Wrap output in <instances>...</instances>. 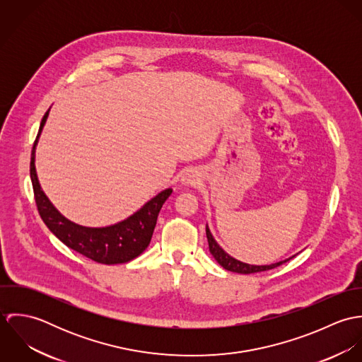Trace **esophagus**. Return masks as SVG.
<instances>
[{"instance_id": "1", "label": "esophagus", "mask_w": 362, "mask_h": 362, "mask_svg": "<svg viewBox=\"0 0 362 362\" xmlns=\"http://www.w3.org/2000/svg\"><path fill=\"white\" fill-rule=\"evenodd\" d=\"M199 181L198 174L194 170H187L182 175H181V182L184 185H195Z\"/></svg>"}]
</instances>
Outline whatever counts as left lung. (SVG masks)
I'll use <instances>...</instances> for the list:
<instances>
[{
    "instance_id": "1",
    "label": "left lung",
    "mask_w": 362,
    "mask_h": 362,
    "mask_svg": "<svg viewBox=\"0 0 362 362\" xmlns=\"http://www.w3.org/2000/svg\"><path fill=\"white\" fill-rule=\"evenodd\" d=\"M206 237L207 243H209V251H210V254L213 255V258L217 260V263H218L220 266H223L226 270L235 272V273H241V274H250V273H258V272L270 270V269H274V267H277V266H280V264L286 263L287 260H290V259H293L296 257V255H294V257H291V258L284 259V260H280V262L272 263V264H260V266L250 264V263H244V262H241V260H237V259L230 257V255L216 243V240L213 238V235H211V233H210V230H209L207 226Z\"/></svg>"
}]
</instances>
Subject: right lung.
Wrapping results in <instances>:
<instances>
[{
	"instance_id": "right-lung-1",
	"label": "right lung",
	"mask_w": 362,
	"mask_h": 362,
	"mask_svg": "<svg viewBox=\"0 0 362 362\" xmlns=\"http://www.w3.org/2000/svg\"><path fill=\"white\" fill-rule=\"evenodd\" d=\"M49 111L50 110H47L40 122L39 134L33 144L30 157V178L36 206L42 220L52 234L68 248L98 263L117 264L129 262L139 257L148 248L152 240L158 211L163 204L167 201V198L171 195L173 189L168 188L161 191L148 204L141 207L136 213H134L124 221H119L108 227H83L65 218L55 207L52 206L49 198L42 191L35 167L36 145L42 134V129L47 121Z\"/></svg>"
}]
</instances>
